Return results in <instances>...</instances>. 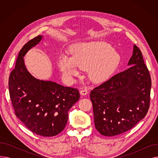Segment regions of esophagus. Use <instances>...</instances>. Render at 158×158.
Instances as JSON below:
<instances>
[{
    "label": "esophagus",
    "instance_id": "1",
    "mask_svg": "<svg viewBox=\"0 0 158 158\" xmlns=\"http://www.w3.org/2000/svg\"><path fill=\"white\" fill-rule=\"evenodd\" d=\"M88 94V89H87L86 88L82 89H81V90L80 91V94H81V95H82V96L86 95Z\"/></svg>",
    "mask_w": 158,
    "mask_h": 158
}]
</instances>
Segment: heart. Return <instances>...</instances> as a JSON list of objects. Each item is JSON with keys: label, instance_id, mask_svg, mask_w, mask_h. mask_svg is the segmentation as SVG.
Instances as JSON below:
<instances>
[{"label": "heart", "instance_id": "obj_1", "mask_svg": "<svg viewBox=\"0 0 158 158\" xmlns=\"http://www.w3.org/2000/svg\"><path fill=\"white\" fill-rule=\"evenodd\" d=\"M71 56L62 55L58 67L67 77L77 76L78 69L87 70L89 79L100 84L108 80L117 69L121 57L108 44L102 41H91L73 45Z\"/></svg>", "mask_w": 158, "mask_h": 158}]
</instances>
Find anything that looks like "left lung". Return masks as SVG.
<instances>
[{"mask_svg": "<svg viewBox=\"0 0 158 158\" xmlns=\"http://www.w3.org/2000/svg\"><path fill=\"white\" fill-rule=\"evenodd\" d=\"M128 65V69L91 91L95 126L102 135L113 136L130 130L148 110L151 79L135 45Z\"/></svg>", "mask_w": 158, "mask_h": 158, "instance_id": "8db88e82", "label": "left lung"}]
</instances>
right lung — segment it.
<instances>
[{"instance_id": "1", "label": "right lung", "mask_w": 158, "mask_h": 158, "mask_svg": "<svg viewBox=\"0 0 158 158\" xmlns=\"http://www.w3.org/2000/svg\"><path fill=\"white\" fill-rule=\"evenodd\" d=\"M43 38L35 37L20 50L9 78V91L16 117L34 133L51 137L64 129L69 111L80 94L77 89L38 79L27 70L23 57Z\"/></svg>"}]
</instances>
